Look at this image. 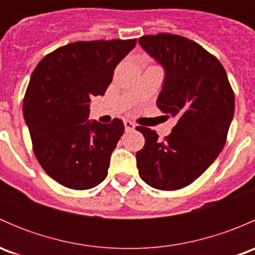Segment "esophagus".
Segmentation results:
<instances>
[{"instance_id":"1","label":"esophagus","mask_w":255,"mask_h":255,"mask_svg":"<svg viewBox=\"0 0 255 255\" xmlns=\"http://www.w3.org/2000/svg\"><path fill=\"white\" fill-rule=\"evenodd\" d=\"M125 128L126 130H133L135 128V125L133 122H130V121H125Z\"/></svg>"}]
</instances>
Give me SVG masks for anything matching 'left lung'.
<instances>
[{"label":"left lung","mask_w":255,"mask_h":255,"mask_svg":"<svg viewBox=\"0 0 255 255\" xmlns=\"http://www.w3.org/2000/svg\"><path fill=\"white\" fill-rule=\"evenodd\" d=\"M138 43L165 71L156 106L177 120L164 140L155 130L137 127L145 138L135 154L139 176L154 189H182L201 176L225 146L235 94L222 64L194 40L160 33L143 35Z\"/></svg>","instance_id":"1"}]
</instances>
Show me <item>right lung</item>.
I'll return each mask as SVG.
<instances>
[{
    "label": "right lung",
    "mask_w": 255,
    "mask_h": 255,
    "mask_svg": "<svg viewBox=\"0 0 255 255\" xmlns=\"http://www.w3.org/2000/svg\"><path fill=\"white\" fill-rule=\"evenodd\" d=\"M135 43H71L45 55L33 71L23 117L38 161L63 186L87 190L106 179L125 125L118 118L109 125L90 122V102L92 96H104L116 66Z\"/></svg>",
    "instance_id": "right-lung-1"
}]
</instances>
